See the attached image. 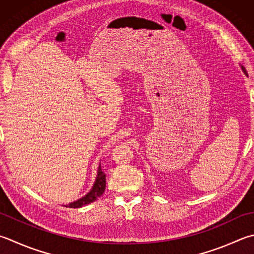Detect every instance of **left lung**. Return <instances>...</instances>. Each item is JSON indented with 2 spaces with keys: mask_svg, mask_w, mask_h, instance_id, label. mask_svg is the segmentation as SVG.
Masks as SVG:
<instances>
[{
  "mask_svg": "<svg viewBox=\"0 0 254 254\" xmlns=\"http://www.w3.org/2000/svg\"><path fill=\"white\" fill-rule=\"evenodd\" d=\"M241 68H242V70H243V71H245V74H247V70H246V68H245V67H243V66H241Z\"/></svg>",
  "mask_w": 254,
  "mask_h": 254,
  "instance_id": "obj_1",
  "label": "left lung"
}]
</instances>
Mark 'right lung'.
<instances>
[{
  "instance_id": "1",
  "label": "right lung",
  "mask_w": 254,
  "mask_h": 254,
  "mask_svg": "<svg viewBox=\"0 0 254 254\" xmlns=\"http://www.w3.org/2000/svg\"><path fill=\"white\" fill-rule=\"evenodd\" d=\"M105 187H106V175L104 174L102 168H100V166H99L98 172H97V179H96V181H95V185L93 187V189L90 190V192L86 194L85 197H83L82 199H79L75 202H71L68 205H65V207L80 208V207H83V205H86L90 202H94L95 200L99 198L100 195L104 193Z\"/></svg>"
}]
</instances>
